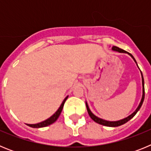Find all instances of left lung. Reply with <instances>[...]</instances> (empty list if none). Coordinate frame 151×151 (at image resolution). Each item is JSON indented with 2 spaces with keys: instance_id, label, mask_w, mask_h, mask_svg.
Masks as SVG:
<instances>
[{
  "instance_id": "obj_1",
  "label": "left lung",
  "mask_w": 151,
  "mask_h": 151,
  "mask_svg": "<svg viewBox=\"0 0 151 151\" xmlns=\"http://www.w3.org/2000/svg\"><path fill=\"white\" fill-rule=\"evenodd\" d=\"M112 50H113V51L119 52V53H124V54H128L129 56H131V57H132V59L134 60V62H135L136 65L138 66V64H137V62H136V60H135V59L134 58V57H133V56L131 54H129V53H128V52L125 51V50H122V49L119 48V47H116V46L112 47ZM140 72H141V80H142V97H141V102H140L139 105L138 106L137 109H136V110H134V111L133 112L132 114H131V115H129V116L125 117V118L122 119H120V120L108 121V120H105V119H104L99 118V117H97V116L94 115V113L91 111L90 108H89V106H88V103L85 102V104H86V107H87L88 113V114H89V116H90L91 118L94 121V122H97V123H98V124H101V125H105V126H109V127H117V126H119V125H123V124L126 123L128 121H129L131 119L133 118V117L134 116V115H135L136 113H138V111L140 110L141 106H142V104H143L144 100H145V81H144L143 75H142V73H141V70H140Z\"/></svg>"
}]
</instances>
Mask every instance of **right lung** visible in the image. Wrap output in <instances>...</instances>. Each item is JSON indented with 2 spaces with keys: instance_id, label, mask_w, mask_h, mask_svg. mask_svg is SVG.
I'll return each mask as SVG.
<instances>
[{
  "instance_id": "add662e5",
  "label": "right lung",
  "mask_w": 151,
  "mask_h": 151,
  "mask_svg": "<svg viewBox=\"0 0 151 151\" xmlns=\"http://www.w3.org/2000/svg\"><path fill=\"white\" fill-rule=\"evenodd\" d=\"M67 98H68V96H66V97H65V99H64L63 101L62 102V104H61L60 106V107L58 108V110H57V111H56L55 113H54V114L50 117V118H48L47 119H46V120L43 121V122H39V123L26 124V125H29V126H30V127L32 128H42V127H45V126H47V125H51V124H53L55 121H57L58 117H59L60 115V113L63 110V107L64 104H65V102H66Z\"/></svg>"
}]
</instances>
